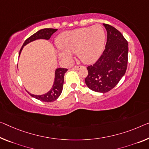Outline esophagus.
Returning <instances> with one entry per match:
<instances>
[{
    "label": "esophagus",
    "instance_id": "obj_1",
    "mask_svg": "<svg viewBox=\"0 0 149 149\" xmlns=\"http://www.w3.org/2000/svg\"><path fill=\"white\" fill-rule=\"evenodd\" d=\"M82 67V66H74V67H73V69L74 70H79Z\"/></svg>",
    "mask_w": 149,
    "mask_h": 149
}]
</instances>
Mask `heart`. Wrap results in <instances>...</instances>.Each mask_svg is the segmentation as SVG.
I'll return each instance as SVG.
<instances>
[{
    "instance_id": "obj_1",
    "label": "heart",
    "mask_w": 149,
    "mask_h": 149,
    "mask_svg": "<svg viewBox=\"0 0 149 149\" xmlns=\"http://www.w3.org/2000/svg\"><path fill=\"white\" fill-rule=\"evenodd\" d=\"M105 42L104 29L99 24L77 29L62 33L58 38L61 49L58 56L64 61L72 58V52L84 63L95 61L103 51Z\"/></svg>"
}]
</instances>
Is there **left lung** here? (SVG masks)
<instances>
[{"label": "left lung", "mask_w": 149, "mask_h": 149, "mask_svg": "<svg viewBox=\"0 0 149 149\" xmlns=\"http://www.w3.org/2000/svg\"><path fill=\"white\" fill-rule=\"evenodd\" d=\"M107 31L105 49L97 62L87 67L85 83L98 93L113 89L124 76L128 63V42L117 29L103 24Z\"/></svg>", "instance_id": "1"}]
</instances>
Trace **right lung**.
<instances>
[{
  "instance_id": "1",
  "label": "right lung",
  "mask_w": 149,
  "mask_h": 149,
  "mask_svg": "<svg viewBox=\"0 0 149 149\" xmlns=\"http://www.w3.org/2000/svg\"><path fill=\"white\" fill-rule=\"evenodd\" d=\"M57 31V29H41L40 31L36 32V33L33 34L30 37H29L27 39L24 41L23 43V45L22 46V48L20 50L19 55L21 52L22 48L24 46L26 45L28 43L32 42V41L36 40V39H40V38H43V39L49 40L51 38V35ZM68 70L67 68H57L55 70V79H54V84L52 86V88L50 90L49 92L44 95H32V94L29 93L31 97L36 98V99L41 100L42 102H53L56 100L57 98L59 97L61 95L63 91V83H64V76H65V72Z\"/></svg>"
}]
</instances>
